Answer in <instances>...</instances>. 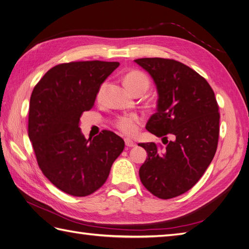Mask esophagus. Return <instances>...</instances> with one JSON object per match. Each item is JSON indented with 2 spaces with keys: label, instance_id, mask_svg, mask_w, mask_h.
I'll use <instances>...</instances> for the list:
<instances>
[{
  "label": "esophagus",
  "instance_id": "esophagus-1",
  "mask_svg": "<svg viewBox=\"0 0 249 249\" xmlns=\"http://www.w3.org/2000/svg\"><path fill=\"white\" fill-rule=\"evenodd\" d=\"M125 145L127 146V147H133V146L136 145V143L131 141L130 139H125Z\"/></svg>",
  "mask_w": 249,
  "mask_h": 249
}]
</instances>
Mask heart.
I'll return each mask as SVG.
<instances>
[{"label": "heart", "instance_id": "obj_1", "mask_svg": "<svg viewBox=\"0 0 249 249\" xmlns=\"http://www.w3.org/2000/svg\"><path fill=\"white\" fill-rule=\"evenodd\" d=\"M124 83L128 90L133 94H137L139 92H145L149 87V79L144 72L140 71V70H131L128 73L124 76ZM108 83L104 81L101 83V85L98 88L97 91V101L102 102L104 100L106 89H107ZM143 118L138 113H128V114H122L113 120V126L119 129L124 135L132 136L138 131L139 126L142 124Z\"/></svg>", "mask_w": 249, "mask_h": 249}]
</instances>
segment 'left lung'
<instances>
[{"label": "left lung", "instance_id": "obj_1", "mask_svg": "<svg viewBox=\"0 0 249 249\" xmlns=\"http://www.w3.org/2000/svg\"><path fill=\"white\" fill-rule=\"evenodd\" d=\"M135 62L149 72L159 93L146 129L166 145L139 144L148 155L140 179L154 196L171 199L193 188L212 163L219 141V105L208 82L185 64L163 58Z\"/></svg>", "mask_w": 249, "mask_h": 249}]
</instances>
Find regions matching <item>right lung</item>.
<instances>
[{
  "label": "right lung",
  "instance_id": "obj_1",
  "mask_svg": "<svg viewBox=\"0 0 249 249\" xmlns=\"http://www.w3.org/2000/svg\"><path fill=\"white\" fill-rule=\"evenodd\" d=\"M119 65L104 61L59 64L31 93L28 137L37 165L70 196H86L103 186L124 149L123 139L110 130L86 140L80 129L83 112L93 107L101 83Z\"/></svg>",
  "mask_w": 249,
  "mask_h": 249
}]
</instances>
